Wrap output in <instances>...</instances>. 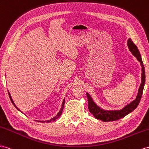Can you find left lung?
Segmentation results:
<instances>
[{
    "instance_id": "obj_1",
    "label": "left lung",
    "mask_w": 149,
    "mask_h": 149,
    "mask_svg": "<svg viewBox=\"0 0 149 149\" xmlns=\"http://www.w3.org/2000/svg\"><path fill=\"white\" fill-rule=\"evenodd\" d=\"M127 45L130 51L131 52L133 55H134L136 58V59L139 61L141 65V67H142V78H141L142 82H141L140 86L139 87L138 94H137L135 100H133L130 104L126 105L125 107L123 108H122L121 109L104 110L101 108L100 107H99V106L94 102L89 94L87 93L86 94L87 97V101H88L89 110L90 113H92L93 114V116L97 120H100L102 121L105 122L113 121L120 120L121 118L127 116L129 113L132 112L134 109H135L140 101L141 97H142V95L143 93L145 82H146V74H145L146 71H145V67L142 60V58H141V55L140 54L139 49L136 47V46L133 43V42L130 38H129L128 40Z\"/></svg>"
}]
</instances>
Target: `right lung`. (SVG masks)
I'll list each match as a JSON object with an SVG mask.
<instances>
[{
  "label": "right lung",
  "instance_id": "right-lung-1",
  "mask_svg": "<svg viewBox=\"0 0 149 149\" xmlns=\"http://www.w3.org/2000/svg\"><path fill=\"white\" fill-rule=\"evenodd\" d=\"M8 94H9V97H10V100L11 102H12V103L13 104V105L15 106V107L16 108V109H17V110H19V111H21L19 109H18V108L16 107V106L15 105L14 102V101H13V100L12 97H11V96H10V93H9V91H8ZM64 104H65V99H64L63 101V102H62V108H61V109H60V111L58 113V114H57L56 115L55 117H53V118H52V119H50V120H47V121H38V122H43V123H44V122H47V123H49V122H51V121H53L56 120L57 119V118H59V117L60 116L61 114L62 113V111H63V107H64Z\"/></svg>",
  "mask_w": 149,
  "mask_h": 149
}]
</instances>
